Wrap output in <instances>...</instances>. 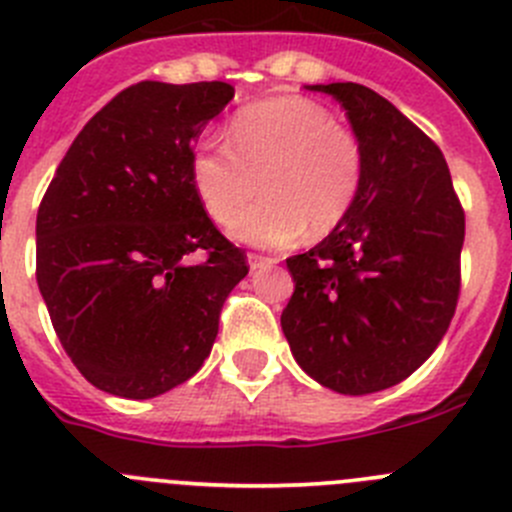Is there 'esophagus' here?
Masks as SVG:
<instances>
[{
    "label": "esophagus",
    "instance_id": "1",
    "mask_svg": "<svg viewBox=\"0 0 512 512\" xmlns=\"http://www.w3.org/2000/svg\"><path fill=\"white\" fill-rule=\"evenodd\" d=\"M247 262H250L252 270H265V267H272L275 265V257H265V255H257V252H250V257H247Z\"/></svg>",
    "mask_w": 512,
    "mask_h": 512
}]
</instances>
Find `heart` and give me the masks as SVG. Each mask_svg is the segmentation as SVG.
Listing matches in <instances>:
<instances>
[{"mask_svg":"<svg viewBox=\"0 0 512 512\" xmlns=\"http://www.w3.org/2000/svg\"><path fill=\"white\" fill-rule=\"evenodd\" d=\"M192 185L207 215L231 222L259 191L266 200L232 223L235 240L290 247L305 230L322 237L355 205L365 177L357 135L305 97H275L240 109L230 142L207 137L192 152Z\"/></svg>","mask_w":512,"mask_h":512,"instance_id":"1","label":"heart"}]
</instances>
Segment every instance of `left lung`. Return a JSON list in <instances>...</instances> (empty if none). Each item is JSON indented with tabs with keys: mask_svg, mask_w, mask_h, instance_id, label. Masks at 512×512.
<instances>
[{
	"mask_svg": "<svg viewBox=\"0 0 512 512\" xmlns=\"http://www.w3.org/2000/svg\"><path fill=\"white\" fill-rule=\"evenodd\" d=\"M340 102L365 150L350 215L287 257L282 310L297 365L325 388L367 395L413 375L440 345L460 295L465 212L440 147L355 82L310 84Z\"/></svg>",
	"mask_w": 512,
	"mask_h": 512,
	"instance_id": "8db88e82",
	"label": "left lung"
}]
</instances>
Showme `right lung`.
I'll return each mask as SVG.
<instances>
[{"label": "right lung", "instance_id": "1", "mask_svg": "<svg viewBox=\"0 0 512 512\" xmlns=\"http://www.w3.org/2000/svg\"><path fill=\"white\" fill-rule=\"evenodd\" d=\"M235 97L227 82H140L79 132L37 212V285L94 388L150 400L210 355L245 252L207 217L192 147ZM192 251L206 260L190 263Z\"/></svg>", "mask_w": 512, "mask_h": 512}]
</instances>
